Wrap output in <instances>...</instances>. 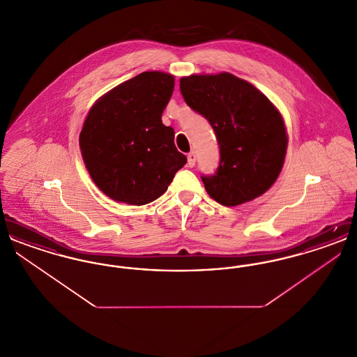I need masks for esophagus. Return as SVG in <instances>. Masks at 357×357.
I'll return each mask as SVG.
<instances>
[{
  "label": "esophagus",
  "mask_w": 357,
  "mask_h": 357,
  "mask_svg": "<svg viewBox=\"0 0 357 357\" xmlns=\"http://www.w3.org/2000/svg\"><path fill=\"white\" fill-rule=\"evenodd\" d=\"M195 162H197V155L194 151L187 153V165L188 167H194L195 166Z\"/></svg>",
  "instance_id": "34e87169"
}]
</instances>
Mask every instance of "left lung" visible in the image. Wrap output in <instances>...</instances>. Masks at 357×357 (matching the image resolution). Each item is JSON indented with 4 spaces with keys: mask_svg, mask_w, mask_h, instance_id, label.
Returning <instances> with one entry per match:
<instances>
[{
    "mask_svg": "<svg viewBox=\"0 0 357 357\" xmlns=\"http://www.w3.org/2000/svg\"><path fill=\"white\" fill-rule=\"evenodd\" d=\"M181 93L208 120L220 146L217 171L201 176L207 194L223 206H238L268 191L288 146L284 120L272 102L227 72L182 77Z\"/></svg>",
    "mask_w": 357,
    "mask_h": 357,
    "instance_id": "left-lung-1",
    "label": "left lung"
}]
</instances>
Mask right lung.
<instances>
[{"mask_svg": "<svg viewBox=\"0 0 357 357\" xmlns=\"http://www.w3.org/2000/svg\"><path fill=\"white\" fill-rule=\"evenodd\" d=\"M174 77L143 72L115 86L91 108L80 149L92 181L109 198L142 206L158 199L187 158L174 144L162 114Z\"/></svg>", "mask_w": 357, "mask_h": 357, "instance_id": "right-lung-1", "label": "right lung"}]
</instances>
